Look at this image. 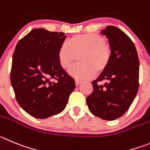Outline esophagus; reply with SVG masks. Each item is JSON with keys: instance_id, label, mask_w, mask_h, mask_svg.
Segmentation results:
<instances>
[{"instance_id": "1", "label": "esophagus", "mask_w": 150, "mask_h": 150, "mask_svg": "<svg viewBox=\"0 0 150 150\" xmlns=\"http://www.w3.org/2000/svg\"><path fill=\"white\" fill-rule=\"evenodd\" d=\"M81 83V81H79V80H75V85H76V86H78Z\"/></svg>"}]
</instances>
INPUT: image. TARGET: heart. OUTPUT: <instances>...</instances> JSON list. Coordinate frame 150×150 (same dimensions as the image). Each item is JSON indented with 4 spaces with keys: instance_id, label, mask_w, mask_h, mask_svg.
<instances>
[{
    "instance_id": "obj_1",
    "label": "heart",
    "mask_w": 150,
    "mask_h": 150,
    "mask_svg": "<svg viewBox=\"0 0 150 150\" xmlns=\"http://www.w3.org/2000/svg\"><path fill=\"white\" fill-rule=\"evenodd\" d=\"M79 56L81 64L72 66L68 73L76 79H90L96 72L107 69L112 58V50L102 36L94 33L74 35L68 43L61 44L58 51V61L63 69H67Z\"/></svg>"
}]
</instances>
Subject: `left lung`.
Returning <instances> with one entry per match:
<instances>
[{
  "instance_id": "left-lung-1",
  "label": "left lung",
  "mask_w": 150,
  "mask_h": 150,
  "mask_svg": "<svg viewBox=\"0 0 150 150\" xmlns=\"http://www.w3.org/2000/svg\"><path fill=\"white\" fill-rule=\"evenodd\" d=\"M100 34L108 38L112 58L107 69L92 82L86 98L92 114L107 121L121 117L133 102L139 86V60L132 40L118 28L108 26ZM104 81V85L99 84Z\"/></svg>"
}]
</instances>
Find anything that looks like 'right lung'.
I'll return each instance as SVG.
<instances>
[{
    "label": "right lung",
    "mask_w": 150,
    "mask_h": 150,
    "mask_svg": "<svg viewBox=\"0 0 150 150\" xmlns=\"http://www.w3.org/2000/svg\"><path fill=\"white\" fill-rule=\"evenodd\" d=\"M66 37L64 33L34 29L15 47L11 83L19 105L36 118L61 112L75 89V80L60 66L57 56Z\"/></svg>",
    "instance_id": "obj_1"
}]
</instances>
